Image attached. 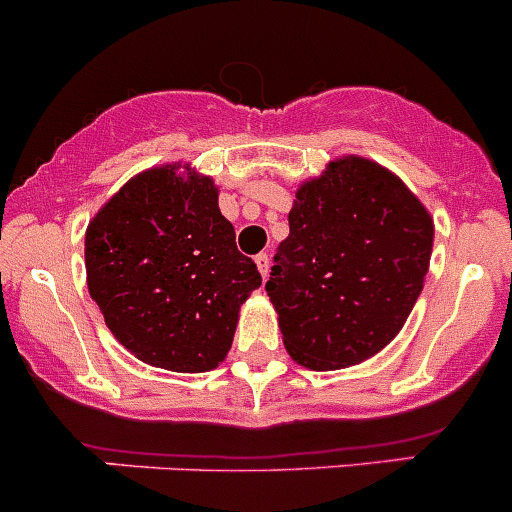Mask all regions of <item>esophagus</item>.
Segmentation results:
<instances>
[{
  "label": "esophagus",
  "instance_id": "34e87169",
  "mask_svg": "<svg viewBox=\"0 0 512 512\" xmlns=\"http://www.w3.org/2000/svg\"><path fill=\"white\" fill-rule=\"evenodd\" d=\"M253 261H256V269H259V274L266 279V276H269V269H271V259H269V256H266V253H259V256H256V259H253Z\"/></svg>",
  "mask_w": 512,
  "mask_h": 512
}]
</instances>
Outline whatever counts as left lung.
I'll list each match as a JSON object with an SVG mask.
<instances>
[{
    "label": "left lung",
    "instance_id": "1",
    "mask_svg": "<svg viewBox=\"0 0 512 512\" xmlns=\"http://www.w3.org/2000/svg\"><path fill=\"white\" fill-rule=\"evenodd\" d=\"M430 213L364 158H339L296 193L266 281L284 347L326 372L364 362L405 326L432 253Z\"/></svg>",
    "mask_w": 512,
    "mask_h": 512
}]
</instances>
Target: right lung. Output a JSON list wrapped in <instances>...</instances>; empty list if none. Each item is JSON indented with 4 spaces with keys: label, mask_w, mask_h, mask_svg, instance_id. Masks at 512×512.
<instances>
[{
    "label": "right lung",
    "mask_w": 512,
    "mask_h": 512,
    "mask_svg": "<svg viewBox=\"0 0 512 512\" xmlns=\"http://www.w3.org/2000/svg\"><path fill=\"white\" fill-rule=\"evenodd\" d=\"M175 170L135 175L92 218L87 289L135 357L170 372H208L231 349L238 309L261 274L236 248L213 180Z\"/></svg>",
    "instance_id": "1"
}]
</instances>
